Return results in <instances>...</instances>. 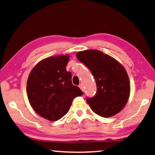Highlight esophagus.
<instances>
[{
  "instance_id": "obj_1",
  "label": "esophagus",
  "mask_w": 155,
  "mask_h": 155,
  "mask_svg": "<svg viewBox=\"0 0 155 155\" xmlns=\"http://www.w3.org/2000/svg\"><path fill=\"white\" fill-rule=\"evenodd\" d=\"M79 88H81V90L82 91H84V86H83V84H79Z\"/></svg>"
}]
</instances>
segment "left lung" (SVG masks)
<instances>
[{"label": "left lung", "mask_w": 155, "mask_h": 155, "mask_svg": "<svg viewBox=\"0 0 155 155\" xmlns=\"http://www.w3.org/2000/svg\"><path fill=\"white\" fill-rule=\"evenodd\" d=\"M76 57L88 68L96 80V94L86 99L91 110L104 117L118 113L126 105L130 92L124 67L112 57L96 49L79 51Z\"/></svg>", "instance_id": "left-lung-1"}]
</instances>
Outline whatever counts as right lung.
Returning a JSON list of instances; mask_svg holds the SVG:
<instances>
[{
  "label": "right lung",
  "instance_id": "obj_1",
  "mask_svg": "<svg viewBox=\"0 0 155 155\" xmlns=\"http://www.w3.org/2000/svg\"><path fill=\"white\" fill-rule=\"evenodd\" d=\"M69 55L51 57L37 64L27 82L31 106L44 118L56 121L67 114L76 97L84 94L71 82V73L66 69Z\"/></svg>",
  "mask_w": 155,
  "mask_h": 155
}]
</instances>
